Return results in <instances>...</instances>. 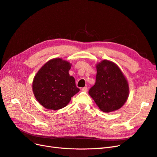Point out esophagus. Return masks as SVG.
I'll return each instance as SVG.
<instances>
[{"mask_svg":"<svg viewBox=\"0 0 157 157\" xmlns=\"http://www.w3.org/2000/svg\"><path fill=\"white\" fill-rule=\"evenodd\" d=\"M82 91H84V92H86L88 91V88L87 87H84L82 88Z\"/></svg>","mask_w":157,"mask_h":157,"instance_id":"obj_1","label":"esophagus"}]
</instances>
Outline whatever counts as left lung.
<instances>
[{"label": "left lung", "instance_id": "left-lung-1", "mask_svg": "<svg viewBox=\"0 0 157 157\" xmlns=\"http://www.w3.org/2000/svg\"><path fill=\"white\" fill-rule=\"evenodd\" d=\"M96 69L95 84L89 90V95L102 112L109 113L121 109L129 95L125 76L117 64L108 60L97 63Z\"/></svg>", "mask_w": 157, "mask_h": 157}]
</instances>
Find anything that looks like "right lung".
Segmentation results:
<instances>
[{
	"label": "right lung",
	"instance_id": "add662e5",
	"mask_svg": "<svg viewBox=\"0 0 157 157\" xmlns=\"http://www.w3.org/2000/svg\"><path fill=\"white\" fill-rule=\"evenodd\" d=\"M71 63L56 58L47 62L34 78L32 91L39 103L48 110H58L66 106L79 91L69 71Z\"/></svg>",
	"mask_w": 157,
	"mask_h": 157
}]
</instances>
